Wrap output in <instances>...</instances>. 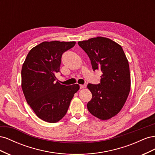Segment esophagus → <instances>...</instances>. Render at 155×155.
Instances as JSON below:
<instances>
[{
	"instance_id": "obj_1",
	"label": "esophagus",
	"mask_w": 155,
	"mask_h": 155,
	"mask_svg": "<svg viewBox=\"0 0 155 155\" xmlns=\"http://www.w3.org/2000/svg\"><path fill=\"white\" fill-rule=\"evenodd\" d=\"M79 87H80L81 89L85 88L86 87V85H79Z\"/></svg>"
}]
</instances>
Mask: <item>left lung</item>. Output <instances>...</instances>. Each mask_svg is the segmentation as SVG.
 Segmentation results:
<instances>
[{
    "mask_svg": "<svg viewBox=\"0 0 155 155\" xmlns=\"http://www.w3.org/2000/svg\"><path fill=\"white\" fill-rule=\"evenodd\" d=\"M78 45L90 58L94 71L102 72L100 83L88 84L92 97L87 109L97 118L110 119L122 109L130 92L128 60L121 46L106 37L79 41Z\"/></svg>",
    "mask_w": 155,
    "mask_h": 155,
    "instance_id": "8db88e82",
    "label": "left lung"
}]
</instances>
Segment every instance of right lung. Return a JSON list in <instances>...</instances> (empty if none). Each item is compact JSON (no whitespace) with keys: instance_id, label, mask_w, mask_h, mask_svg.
I'll return each mask as SVG.
<instances>
[{"instance_id":"add662e5","label":"right lung","mask_w":155,"mask_h":155,"mask_svg":"<svg viewBox=\"0 0 155 155\" xmlns=\"http://www.w3.org/2000/svg\"><path fill=\"white\" fill-rule=\"evenodd\" d=\"M76 42H43L33 48L22 65V89L35 114L49 123H56L66 114L78 84L66 86L57 80L62 55Z\"/></svg>"}]
</instances>
